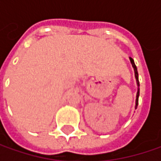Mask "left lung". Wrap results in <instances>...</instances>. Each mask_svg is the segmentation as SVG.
<instances>
[{"instance_id":"1","label":"left lung","mask_w":161,"mask_h":161,"mask_svg":"<svg viewBox=\"0 0 161 161\" xmlns=\"http://www.w3.org/2000/svg\"><path fill=\"white\" fill-rule=\"evenodd\" d=\"M130 59V62L132 64V66L133 68V71H134V76H135V79H136V83H137V93H136V99H135V107L134 108L136 109L137 108V106H138V101H139V96H140V82H139V75H138V71H137V67L134 64V61H133V58L129 57Z\"/></svg>"}]
</instances>
